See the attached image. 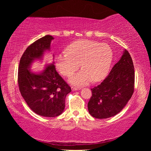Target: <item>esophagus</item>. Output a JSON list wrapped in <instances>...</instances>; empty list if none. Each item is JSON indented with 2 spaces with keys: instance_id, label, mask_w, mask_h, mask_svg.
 Returning <instances> with one entry per match:
<instances>
[{
  "instance_id": "1",
  "label": "esophagus",
  "mask_w": 151,
  "mask_h": 151,
  "mask_svg": "<svg viewBox=\"0 0 151 151\" xmlns=\"http://www.w3.org/2000/svg\"><path fill=\"white\" fill-rule=\"evenodd\" d=\"M80 88L79 87H75V86H72V90L73 91H78V90H80Z\"/></svg>"
}]
</instances>
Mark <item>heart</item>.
<instances>
[{"label": "heart", "instance_id": "b5f03b06", "mask_svg": "<svg viewBox=\"0 0 151 151\" xmlns=\"http://www.w3.org/2000/svg\"><path fill=\"white\" fill-rule=\"evenodd\" d=\"M67 52L58 55L55 64L65 76H70L81 66L82 70L69 78L75 85H85L92 81L100 82L106 77L113 60L110 46L91 40H78L66 48Z\"/></svg>", "mask_w": 151, "mask_h": 151}]
</instances>
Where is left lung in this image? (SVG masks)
I'll list each match as a JSON object with an SVG mask.
<instances>
[{
  "label": "left lung",
  "instance_id": "1",
  "mask_svg": "<svg viewBox=\"0 0 151 151\" xmlns=\"http://www.w3.org/2000/svg\"><path fill=\"white\" fill-rule=\"evenodd\" d=\"M134 88V68L129 52L124 50L109 75L100 85L91 88L88 110L96 119L116 115L131 99Z\"/></svg>",
  "mask_w": 151,
  "mask_h": 151
}]
</instances>
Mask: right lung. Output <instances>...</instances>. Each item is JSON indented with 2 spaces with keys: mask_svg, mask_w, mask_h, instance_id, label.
Wrapping results in <instances>:
<instances>
[{
  "mask_svg": "<svg viewBox=\"0 0 151 151\" xmlns=\"http://www.w3.org/2000/svg\"><path fill=\"white\" fill-rule=\"evenodd\" d=\"M52 36L46 35L30 45L20 58L18 84L22 96L33 112L40 116L55 117L65 107V98L71 88L58 75L54 63L37 74L30 68L35 60L41 59L46 50H50Z\"/></svg>",
  "mask_w": 151,
  "mask_h": 151,
  "instance_id": "add662e5",
  "label": "right lung"
}]
</instances>
